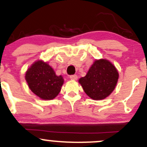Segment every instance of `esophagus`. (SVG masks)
Masks as SVG:
<instances>
[{"mask_svg": "<svg viewBox=\"0 0 147 147\" xmlns=\"http://www.w3.org/2000/svg\"><path fill=\"white\" fill-rule=\"evenodd\" d=\"M70 78L71 80H77V78H78V76H77L76 74H74V75H71L70 76Z\"/></svg>", "mask_w": 147, "mask_h": 147, "instance_id": "34e87169", "label": "esophagus"}]
</instances>
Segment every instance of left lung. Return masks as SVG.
Here are the masks:
<instances>
[{"label":"left lung","mask_w":147,"mask_h":147,"mask_svg":"<svg viewBox=\"0 0 147 147\" xmlns=\"http://www.w3.org/2000/svg\"><path fill=\"white\" fill-rule=\"evenodd\" d=\"M119 73L107 59L96 60L84 77L78 82L86 94L94 100L104 99L115 88Z\"/></svg>","instance_id":"1"}]
</instances>
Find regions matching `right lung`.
Segmentation results:
<instances>
[{
    "label": "right lung",
    "mask_w": 147,
    "mask_h": 147,
    "mask_svg": "<svg viewBox=\"0 0 147 147\" xmlns=\"http://www.w3.org/2000/svg\"><path fill=\"white\" fill-rule=\"evenodd\" d=\"M25 78L32 92L43 100L53 99L63 84L62 76H56L53 69L43 61L33 63L28 69Z\"/></svg>",
    "instance_id": "add662e5"
}]
</instances>
